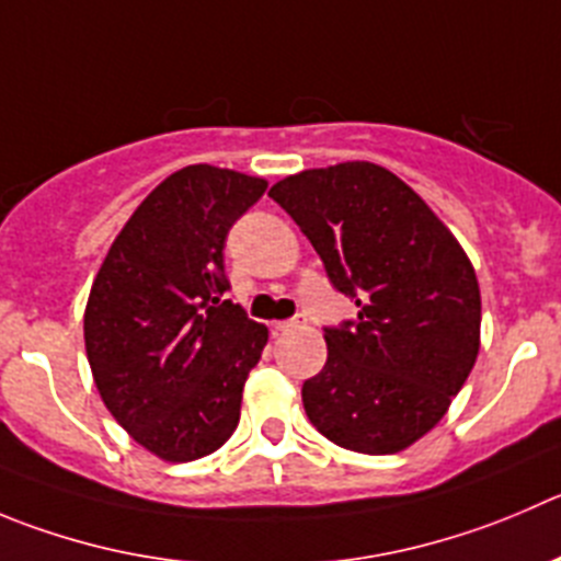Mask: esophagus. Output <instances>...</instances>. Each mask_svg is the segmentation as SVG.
Segmentation results:
<instances>
[{
  "label": "esophagus",
  "instance_id": "esophagus-1",
  "mask_svg": "<svg viewBox=\"0 0 561 561\" xmlns=\"http://www.w3.org/2000/svg\"><path fill=\"white\" fill-rule=\"evenodd\" d=\"M300 324H302V317L284 319V322H275V330H280V333H284V330H295V328H300Z\"/></svg>",
  "mask_w": 561,
  "mask_h": 561
}]
</instances>
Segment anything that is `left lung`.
I'll return each instance as SVG.
<instances>
[{
    "mask_svg": "<svg viewBox=\"0 0 561 561\" xmlns=\"http://www.w3.org/2000/svg\"><path fill=\"white\" fill-rule=\"evenodd\" d=\"M355 297L357 319L324 330L328 364L302 404L328 440L397 455L444 419L479 355L482 297L455 233L399 175L341 162L270 190Z\"/></svg>",
    "mask_w": 561,
    "mask_h": 561,
    "instance_id": "left-lung-1",
    "label": "left lung"
}]
</instances>
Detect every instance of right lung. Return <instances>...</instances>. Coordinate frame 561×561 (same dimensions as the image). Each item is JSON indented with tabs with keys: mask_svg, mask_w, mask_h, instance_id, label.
<instances>
[{
	"mask_svg": "<svg viewBox=\"0 0 561 561\" xmlns=\"http://www.w3.org/2000/svg\"><path fill=\"white\" fill-rule=\"evenodd\" d=\"M266 181L211 164L175 170L126 220L84 308L95 388L142 449L190 462L239 424L270 330L226 300L222 248Z\"/></svg>",
	"mask_w": 561,
	"mask_h": 561,
	"instance_id": "obj_1",
	"label": "right lung"
}]
</instances>
